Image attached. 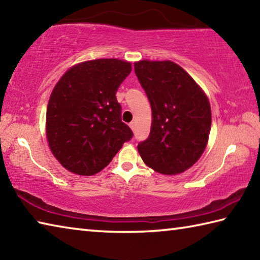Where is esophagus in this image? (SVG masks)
<instances>
[{"label":"esophagus","mask_w":260,"mask_h":260,"mask_svg":"<svg viewBox=\"0 0 260 260\" xmlns=\"http://www.w3.org/2000/svg\"><path fill=\"white\" fill-rule=\"evenodd\" d=\"M129 126L131 127V129H133V130H135V126H136V124H135V122H131L130 123V124H129Z\"/></svg>","instance_id":"esophagus-1"}]
</instances>
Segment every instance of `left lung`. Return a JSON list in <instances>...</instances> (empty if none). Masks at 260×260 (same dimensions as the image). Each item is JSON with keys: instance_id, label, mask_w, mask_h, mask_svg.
I'll use <instances>...</instances> for the list:
<instances>
[{"instance_id": "8db88e82", "label": "left lung", "mask_w": 260, "mask_h": 260, "mask_svg": "<svg viewBox=\"0 0 260 260\" xmlns=\"http://www.w3.org/2000/svg\"><path fill=\"white\" fill-rule=\"evenodd\" d=\"M135 73L152 107L148 138L139 143L143 161L156 172L178 175L207 147L211 127L208 97L192 77L170 60L135 62Z\"/></svg>"}]
</instances>
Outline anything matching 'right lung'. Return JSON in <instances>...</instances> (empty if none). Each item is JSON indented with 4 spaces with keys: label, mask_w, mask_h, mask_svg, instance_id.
I'll return each instance as SVG.
<instances>
[{
    "label": "right lung",
    "mask_w": 260,
    "mask_h": 260,
    "mask_svg": "<svg viewBox=\"0 0 260 260\" xmlns=\"http://www.w3.org/2000/svg\"><path fill=\"white\" fill-rule=\"evenodd\" d=\"M130 72L127 61L95 59L70 68L53 88L47 109L48 143L73 174H97L133 138L115 95Z\"/></svg>",
    "instance_id": "obj_1"
}]
</instances>
